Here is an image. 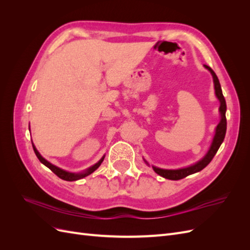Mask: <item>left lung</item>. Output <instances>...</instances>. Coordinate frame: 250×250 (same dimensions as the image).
I'll return each instance as SVG.
<instances>
[{
	"label": "left lung",
	"instance_id": "8db88e82",
	"mask_svg": "<svg viewBox=\"0 0 250 250\" xmlns=\"http://www.w3.org/2000/svg\"><path fill=\"white\" fill-rule=\"evenodd\" d=\"M204 67L208 69L210 72L211 76H213L214 86H215V94H216V97L218 98V100L220 101V107H219V111H220V116H221L220 122H219V124L216 127L214 139H213V142H211V144H210V147L208 151V153L204 155V157H202V160H200L198 163H196V164L190 166V167L183 168V169H177V170H166V169L156 168V167H154V166H152V168H153L155 173H157L158 175H161L162 177H165L167 179H171V180L183 179V178H185L188 175H191V174L199 172L202 169L206 168L207 166L210 163V161L213 160V157L217 153L218 149L220 148L221 144H222V142L225 138V133H226V117H225L226 102H225V99H224V96L222 94L220 82H219V79L217 77V75L215 74V72L211 70L208 65H204Z\"/></svg>",
	"mask_w": 250,
	"mask_h": 250
}]
</instances>
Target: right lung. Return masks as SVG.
I'll return each instance as SVG.
<instances>
[{"instance_id": "add662e5", "label": "right lung", "mask_w": 250, "mask_h": 250, "mask_svg": "<svg viewBox=\"0 0 250 250\" xmlns=\"http://www.w3.org/2000/svg\"><path fill=\"white\" fill-rule=\"evenodd\" d=\"M32 146H33L34 152H35L37 158H39V160H40V162H41L42 164H43L44 166H46V167H48L53 173L56 174V175H57L59 178H62V179L66 180V181H74V180L81 179V178H83V177H86L87 175H89V174H92L94 171H96L98 168H99V166L102 164V162H103V160H104V157H105V155H104L99 162H98L97 164H95L94 166H92V167H89V168H88L87 170H85L84 172H82V173H71V172H67V171H64V170H62V169H60V168L56 167V166L52 165L51 163H49L48 161L44 160V158L40 154L39 151H37V149L35 148V146L33 145V144H32Z\"/></svg>"}]
</instances>
